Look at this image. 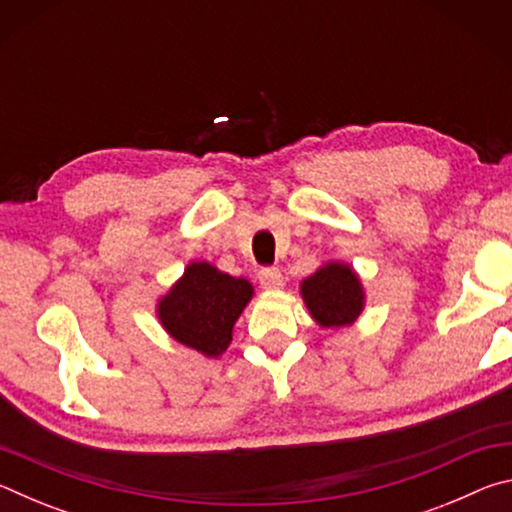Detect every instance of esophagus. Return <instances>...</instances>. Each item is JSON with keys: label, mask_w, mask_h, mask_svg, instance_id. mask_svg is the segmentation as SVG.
Masks as SVG:
<instances>
[{"label": "esophagus", "mask_w": 512, "mask_h": 512, "mask_svg": "<svg viewBox=\"0 0 512 512\" xmlns=\"http://www.w3.org/2000/svg\"><path fill=\"white\" fill-rule=\"evenodd\" d=\"M259 284H262V289H280L284 284L280 268H275V266L259 268Z\"/></svg>", "instance_id": "esophagus-1"}]
</instances>
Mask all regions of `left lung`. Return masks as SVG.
<instances>
[{"mask_svg":"<svg viewBox=\"0 0 512 512\" xmlns=\"http://www.w3.org/2000/svg\"><path fill=\"white\" fill-rule=\"evenodd\" d=\"M302 298L323 327H345L359 318L363 291L350 266L327 264L302 282Z\"/></svg>","mask_w":512,"mask_h":512,"instance_id":"1","label":"left lung"}]
</instances>
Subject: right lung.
Returning <instances> with one entry per match:
<instances>
[{
	"label": "right lung",
	"instance_id": "add662e5",
	"mask_svg": "<svg viewBox=\"0 0 512 512\" xmlns=\"http://www.w3.org/2000/svg\"><path fill=\"white\" fill-rule=\"evenodd\" d=\"M253 296L244 277L216 271L212 264L187 266L160 302V320L173 339L194 348L205 357H216L232 341V327Z\"/></svg>",
	"mask_w": 512,
	"mask_h": 512
}]
</instances>
